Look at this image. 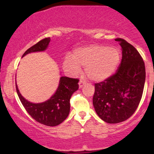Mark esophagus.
Returning <instances> with one entry per match:
<instances>
[{"instance_id": "esophagus-1", "label": "esophagus", "mask_w": 154, "mask_h": 154, "mask_svg": "<svg viewBox=\"0 0 154 154\" xmlns=\"http://www.w3.org/2000/svg\"><path fill=\"white\" fill-rule=\"evenodd\" d=\"M78 84H79V88H82L83 87V85H85V82L83 80H80Z\"/></svg>"}]
</instances>
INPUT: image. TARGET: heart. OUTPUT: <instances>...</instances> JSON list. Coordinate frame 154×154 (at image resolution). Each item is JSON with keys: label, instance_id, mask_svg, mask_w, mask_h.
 <instances>
[{"label": "heart", "instance_id": "1", "mask_svg": "<svg viewBox=\"0 0 154 154\" xmlns=\"http://www.w3.org/2000/svg\"><path fill=\"white\" fill-rule=\"evenodd\" d=\"M120 62V52L115 47H108L101 44H91L78 48L73 56L68 54L64 57L63 66L65 71L77 76L81 66H85V72L90 79L102 82L114 75Z\"/></svg>", "mask_w": 154, "mask_h": 154}]
</instances>
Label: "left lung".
<instances>
[{
  "mask_svg": "<svg viewBox=\"0 0 154 154\" xmlns=\"http://www.w3.org/2000/svg\"><path fill=\"white\" fill-rule=\"evenodd\" d=\"M122 61L114 75L95 84L93 104L98 116L109 124L125 121L138 106L146 80L144 61L138 51L122 38Z\"/></svg>",
  "mask_w": 154,
  "mask_h": 154,
  "instance_id": "obj_1",
  "label": "left lung"
}]
</instances>
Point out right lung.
<instances>
[{
	"mask_svg": "<svg viewBox=\"0 0 154 154\" xmlns=\"http://www.w3.org/2000/svg\"><path fill=\"white\" fill-rule=\"evenodd\" d=\"M51 38L40 40L29 48L23 54L45 51L48 47ZM77 79L61 76L56 92L49 99L42 103H32L22 96L16 82V88L18 96L28 114L38 122L50 127L57 126L66 119L70 111L69 100L72 95L79 88Z\"/></svg>",
	"mask_w": 154,
	"mask_h": 154,
	"instance_id": "obj_1",
	"label": "right lung"
}]
</instances>
